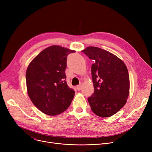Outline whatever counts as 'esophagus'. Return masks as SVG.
<instances>
[{
  "label": "esophagus",
  "instance_id": "esophagus-1",
  "mask_svg": "<svg viewBox=\"0 0 152 152\" xmlns=\"http://www.w3.org/2000/svg\"><path fill=\"white\" fill-rule=\"evenodd\" d=\"M81 88H82V84H80L79 85L77 86V87H76V89L77 91H80L81 89Z\"/></svg>",
  "mask_w": 152,
  "mask_h": 152
}]
</instances>
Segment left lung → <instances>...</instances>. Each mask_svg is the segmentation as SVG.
Instances as JSON below:
<instances>
[{
    "instance_id": "left-lung-1",
    "label": "left lung",
    "mask_w": 152,
    "mask_h": 152,
    "mask_svg": "<svg viewBox=\"0 0 152 152\" xmlns=\"http://www.w3.org/2000/svg\"><path fill=\"white\" fill-rule=\"evenodd\" d=\"M94 63L91 66L94 92L87 99L97 116L110 117L120 110L129 94V76L124 63L116 55L96 47L82 51Z\"/></svg>"
}]
</instances>
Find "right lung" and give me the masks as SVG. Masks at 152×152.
Masks as SVG:
<instances>
[{
    "instance_id": "add662e5",
    "label": "right lung",
    "mask_w": 152,
    "mask_h": 152,
    "mask_svg": "<svg viewBox=\"0 0 152 152\" xmlns=\"http://www.w3.org/2000/svg\"><path fill=\"white\" fill-rule=\"evenodd\" d=\"M75 50L52 45L40 52L28 65L27 91L33 104L42 113L55 116L70 105L75 92L67 85V56Z\"/></svg>"
}]
</instances>
